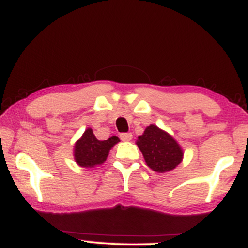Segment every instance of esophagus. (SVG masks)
<instances>
[{
	"mask_svg": "<svg viewBox=\"0 0 248 248\" xmlns=\"http://www.w3.org/2000/svg\"><path fill=\"white\" fill-rule=\"evenodd\" d=\"M133 135L130 133H122L120 134V139L122 141H130L132 140Z\"/></svg>",
	"mask_w": 248,
	"mask_h": 248,
	"instance_id": "34e87169",
	"label": "esophagus"
}]
</instances>
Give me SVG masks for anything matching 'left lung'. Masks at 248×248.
Segmentation results:
<instances>
[{"label":"left lung","mask_w":248,"mask_h":248,"mask_svg":"<svg viewBox=\"0 0 248 248\" xmlns=\"http://www.w3.org/2000/svg\"><path fill=\"white\" fill-rule=\"evenodd\" d=\"M136 144L143 154L147 166L156 172L170 171L183 160V150L175 139L154 124L139 136Z\"/></svg>","instance_id":"8db88e82"}]
</instances>
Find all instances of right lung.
Listing matches in <instances>:
<instances>
[{"mask_svg": "<svg viewBox=\"0 0 248 248\" xmlns=\"http://www.w3.org/2000/svg\"><path fill=\"white\" fill-rule=\"evenodd\" d=\"M118 142H120L118 136H110L105 141L98 140L93 130L87 128L75 144V160L79 166L84 168L99 166L106 161L109 150Z\"/></svg>", "mask_w": 248, "mask_h": 248, "instance_id": "add662e5", "label": "right lung"}]
</instances>
